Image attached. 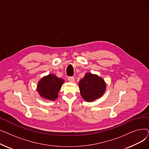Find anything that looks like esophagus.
I'll list each match as a JSON object with an SVG mask.
<instances>
[{"label": "esophagus", "instance_id": "34e87169", "mask_svg": "<svg viewBox=\"0 0 149 149\" xmlns=\"http://www.w3.org/2000/svg\"><path fill=\"white\" fill-rule=\"evenodd\" d=\"M68 81L70 83H74L75 81V79L74 77H68Z\"/></svg>", "mask_w": 149, "mask_h": 149}]
</instances>
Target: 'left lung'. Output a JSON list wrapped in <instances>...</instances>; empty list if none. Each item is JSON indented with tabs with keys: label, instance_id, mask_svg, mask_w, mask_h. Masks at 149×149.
<instances>
[{
	"label": "left lung",
	"instance_id": "1",
	"mask_svg": "<svg viewBox=\"0 0 149 149\" xmlns=\"http://www.w3.org/2000/svg\"><path fill=\"white\" fill-rule=\"evenodd\" d=\"M80 94L88 102H92L101 97L104 93L106 84L103 78L97 74L88 72L79 83Z\"/></svg>",
	"mask_w": 149,
	"mask_h": 149
}]
</instances>
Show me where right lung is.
<instances>
[{
    "label": "right lung",
    "mask_w": 149,
    "mask_h": 149,
    "mask_svg": "<svg viewBox=\"0 0 149 149\" xmlns=\"http://www.w3.org/2000/svg\"><path fill=\"white\" fill-rule=\"evenodd\" d=\"M64 83L63 79L54 74H49L43 77L38 81L36 90L42 98L54 101L58 98V92Z\"/></svg>",
    "instance_id": "1"
}]
</instances>
